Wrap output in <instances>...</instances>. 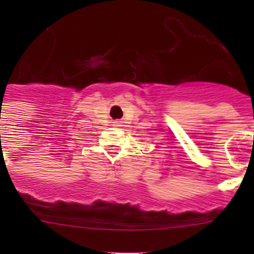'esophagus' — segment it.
I'll use <instances>...</instances> for the list:
<instances>
[{"instance_id": "esophagus-1", "label": "esophagus", "mask_w": 254, "mask_h": 254, "mask_svg": "<svg viewBox=\"0 0 254 254\" xmlns=\"http://www.w3.org/2000/svg\"><path fill=\"white\" fill-rule=\"evenodd\" d=\"M114 126H116V127H120V126H122V122H121V121H116V122H114Z\"/></svg>"}]
</instances>
